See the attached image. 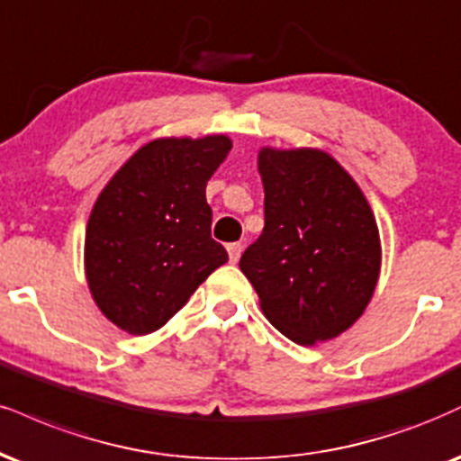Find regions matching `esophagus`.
<instances>
[{
    "label": "esophagus",
    "mask_w": 461,
    "mask_h": 461,
    "mask_svg": "<svg viewBox=\"0 0 461 461\" xmlns=\"http://www.w3.org/2000/svg\"><path fill=\"white\" fill-rule=\"evenodd\" d=\"M227 253H230V262L236 264L238 259H240L242 245H240V242H231V245H227Z\"/></svg>",
    "instance_id": "esophagus-1"
}]
</instances>
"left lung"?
Listing matches in <instances>:
<instances>
[{
	"label": "left lung",
	"instance_id": "1",
	"mask_svg": "<svg viewBox=\"0 0 461 461\" xmlns=\"http://www.w3.org/2000/svg\"><path fill=\"white\" fill-rule=\"evenodd\" d=\"M264 231L240 270L270 324L298 346L348 330L380 275V234L367 199L330 154L262 148Z\"/></svg>",
	"mask_w": 461,
	"mask_h": 461
}]
</instances>
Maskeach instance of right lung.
<instances>
[{"label":"right lung","mask_w":461,"mask_h":461,"mask_svg":"<svg viewBox=\"0 0 461 461\" xmlns=\"http://www.w3.org/2000/svg\"><path fill=\"white\" fill-rule=\"evenodd\" d=\"M230 149L225 135L154 140L98 195L86 230V276L118 329L158 330L227 262L210 236L206 185Z\"/></svg>","instance_id":"add662e5"}]
</instances>
